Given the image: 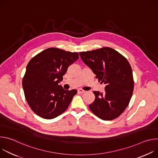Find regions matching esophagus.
Instances as JSON below:
<instances>
[{
	"instance_id": "obj_1",
	"label": "esophagus",
	"mask_w": 158,
	"mask_h": 158,
	"mask_svg": "<svg viewBox=\"0 0 158 158\" xmlns=\"http://www.w3.org/2000/svg\"><path fill=\"white\" fill-rule=\"evenodd\" d=\"M78 93H85V91H84V90H83L82 89H79L78 90Z\"/></svg>"
}]
</instances>
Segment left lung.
I'll return each instance as SVG.
<instances>
[{
    "instance_id": "obj_1",
    "label": "left lung",
    "mask_w": 158,
    "mask_h": 158,
    "mask_svg": "<svg viewBox=\"0 0 158 158\" xmlns=\"http://www.w3.org/2000/svg\"><path fill=\"white\" fill-rule=\"evenodd\" d=\"M80 56L96 75L101 83L106 84L104 94L93 91L94 101L89 107L102 120H112L125 110L131 99L134 79L127 59L110 48L81 52Z\"/></svg>"
}]
</instances>
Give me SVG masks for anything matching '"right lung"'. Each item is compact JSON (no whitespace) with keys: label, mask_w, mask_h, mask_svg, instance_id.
I'll return each mask as SVG.
<instances>
[{"label":"right lung","mask_w":158,"mask_h":158,"mask_svg":"<svg viewBox=\"0 0 158 158\" xmlns=\"http://www.w3.org/2000/svg\"><path fill=\"white\" fill-rule=\"evenodd\" d=\"M79 57L77 52L51 48L29 62L22 86L26 99L37 115L51 119L68 108L77 91L64 90L59 83L63 80L69 66Z\"/></svg>","instance_id":"obj_1"}]
</instances>
